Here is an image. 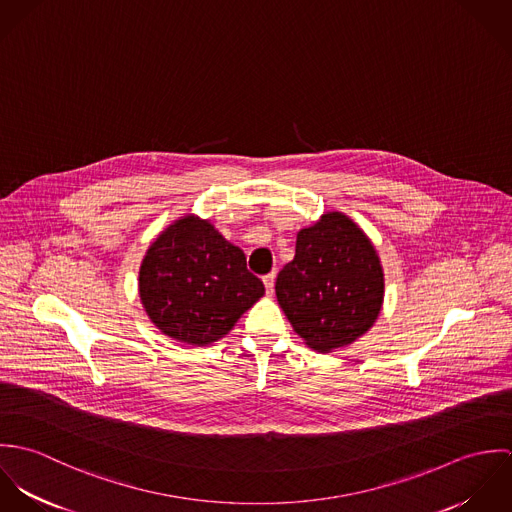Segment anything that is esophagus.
Returning a JSON list of instances; mask_svg holds the SVG:
<instances>
[{"label": "esophagus", "mask_w": 512, "mask_h": 512, "mask_svg": "<svg viewBox=\"0 0 512 512\" xmlns=\"http://www.w3.org/2000/svg\"><path fill=\"white\" fill-rule=\"evenodd\" d=\"M262 280H264L266 292L272 295V293H274V286H276V272H270V274H266Z\"/></svg>", "instance_id": "1"}]
</instances>
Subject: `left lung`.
<instances>
[{"mask_svg": "<svg viewBox=\"0 0 512 512\" xmlns=\"http://www.w3.org/2000/svg\"><path fill=\"white\" fill-rule=\"evenodd\" d=\"M278 303L307 347L351 345L374 325L382 299L380 258L343 213H327L295 240V256L276 280Z\"/></svg>", "mask_w": 512, "mask_h": 512, "instance_id": "left-lung-1", "label": "left lung"}]
</instances>
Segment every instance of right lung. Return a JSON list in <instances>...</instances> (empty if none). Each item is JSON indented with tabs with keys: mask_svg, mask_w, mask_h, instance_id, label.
<instances>
[{
	"mask_svg": "<svg viewBox=\"0 0 512 512\" xmlns=\"http://www.w3.org/2000/svg\"><path fill=\"white\" fill-rule=\"evenodd\" d=\"M264 295L244 252L195 215L169 224L147 248L140 299L167 337L203 347L219 341Z\"/></svg>",
	"mask_w": 512,
	"mask_h": 512,
	"instance_id": "add662e5",
	"label": "right lung"
}]
</instances>
